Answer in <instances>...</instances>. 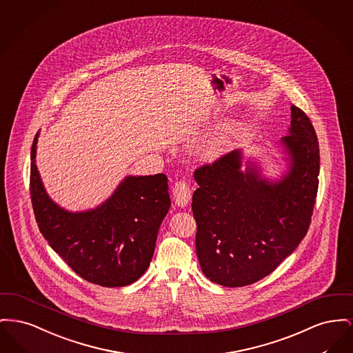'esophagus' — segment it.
I'll list each match as a JSON object with an SVG mask.
<instances>
[{"mask_svg":"<svg viewBox=\"0 0 353 353\" xmlns=\"http://www.w3.org/2000/svg\"><path fill=\"white\" fill-rule=\"evenodd\" d=\"M172 195L175 203L181 207H185L191 199V190L185 181H178L172 187Z\"/></svg>","mask_w":353,"mask_h":353,"instance_id":"1","label":"esophagus"}]
</instances>
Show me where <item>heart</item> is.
Masks as SVG:
<instances>
[{"label": "heart", "mask_w": 353, "mask_h": 353, "mask_svg": "<svg viewBox=\"0 0 353 353\" xmlns=\"http://www.w3.org/2000/svg\"><path fill=\"white\" fill-rule=\"evenodd\" d=\"M241 126L238 123H230L221 128L212 137L204 142L203 155L207 159H216L230 148V145L239 137Z\"/></svg>", "instance_id": "heart-1"}]
</instances>
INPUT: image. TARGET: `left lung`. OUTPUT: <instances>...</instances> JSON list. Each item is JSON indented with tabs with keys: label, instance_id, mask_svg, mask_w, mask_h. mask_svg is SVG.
Masks as SVG:
<instances>
[{
	"label": "left lung",
	"instance_id": "left-lung-1",
	"mask_svg": "<svg viewBox=\"0 0 353 353\" xmlns=\"http://www.w3.org/2000/svg\"><path fill=\"white\" fill-rule=\"evenodd\" d=\"M291 129L281 142L290 172L278 183L261 179L255 166L241 171L232 151L196 168L192 195L195 245L202 271L224 287L259 281L278 268L307 235L314 214L320 152L305 112L291 106Z\"/></svg>",
	"mask_w": 353,
	"mask_h": 353
}]
</instances>
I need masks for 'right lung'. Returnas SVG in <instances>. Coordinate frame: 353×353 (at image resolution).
<instances>
[{"mask_svg":"<svg viewBox=\"0 0 353 353\" xmlns=\"http://www.w3.org/2000/svg\"><path fill=\"white\" fill-rule=\"evenodd\" d=\"M32 146L30 198L38 228L77 275L102 287L141 278L152 259L159 225L170 208L168 176H128L106 203L68 212L45 192Z\"/></svg>","mask_w":353,"mask_h":353,"instance_id":"obj_1","label":"right lung"}]
</instances>
